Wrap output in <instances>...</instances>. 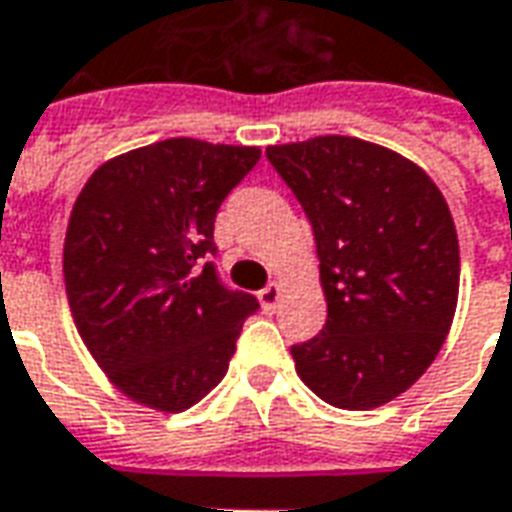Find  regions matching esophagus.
<instances>
[{"instance_id":"esophagus-1","label":"esophagus","mask_w":512,"mask_h":512,"mask_svg":"<svg viewBox=\"0 0 512 512\" xmlns=\"http://www.w3.org/2000/svg\"><path fill=\"white\" fill-rule=\"evenodd\" d=\"M257 296H260V305L266 307V310H274L277 302L282 299V285L280 282H271V285H266V288L257 293Z\"/></svg>"}]
</instances>
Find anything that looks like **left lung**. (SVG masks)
Wrapping results in <instances>:
<instances>
[{
    "mask_svg": "<svg viewBox=\"0 0 512 512\" xmlns=\"http://www.w3.org/2000/svg\"><path fill=\"white\" fill-rule=\"evenodd\" d=\"M316 238L327 324L293 343L310 391L371 410L430 368L452 327L460 246L438 185L391 149L349 135L268 146Z\"/></svg>",
    "mask_w": 512,
    "mask_h": 512,
    "instance_id": "8db88e82",
    "label": "left lung"
}]
</instances>
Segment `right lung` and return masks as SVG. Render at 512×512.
<instances>
[{
  "mask_svg": "<svg viewBox=\"0 0 512 512\" xmlns=\"http://www.w3.org/2000/svg\"><path fill=\"white\" fill-rule=\"evenodd\" d=\"M257 146L169 138L102 163L74 202L63 277L74 324L132 402L182 413L235 355L252 293L219 280L213 224Z\"/></svg>",
  "mask_w": 512,
  "mask_h": 512,
  "instance_id": "add662e5",
  "label": "right lung"
}]
</instances>
